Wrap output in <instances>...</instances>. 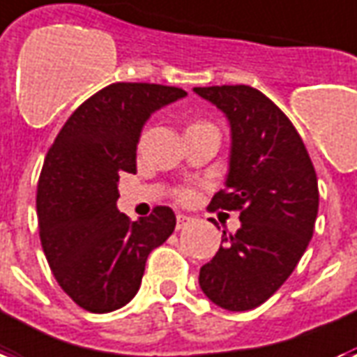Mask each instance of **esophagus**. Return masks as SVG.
Masks as SVG:
<instances>
[{
    "label": "esophagus",
    "instance_id": "esophagus-1",
    "mask_svg": "<svg viewBox=\"0 0 357 357\" xmlns=\"http://www.w3.org/2000/svg\"><path fill=\"white\" fill-rule=\"evenodd\" d=\"M189 222H190L189 217H185V215H178V222H176V228H178V230H181V228L187 227Z\"/></svg>",
    "mask_w": 357,
    "mask_h": 357
}]
</instances>
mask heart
I'll return each mask as SVG.
<instances>
[{
    "label": "heart",
    "mask_w": 357,
    "mask_h": 357,
    "mask_svg": "<svg viewBox=\"0 0 357 357\" xmlns=\"http://www.w3.org/2000/svg\"><path fill=\"white\" fill-rule=\"evenodd\" d=\"M181 197H183V198H189V192H183V195H181Z\"/></svg>",
    "instance_id": "1"
}]
</instances>
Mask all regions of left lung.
<instances>
[{"instance_id": "left-lung-1", "label": "left lung", "mask_w": 357, "mask_h": 357, "mask_svg": "<svg viewBox=\"0 0 357 357\" xmlns=\"http://www.w3.org/2000/svg\"><path fill=\"white\" fill-rule=\"evenodd\" d=\"M230 125L225 189L209 209H239L241 227L200 268V288L227 311L262 305L287 281L312 238L318 181L290 119L251 86L195 88Z\"/></svg>"}]
</instances>
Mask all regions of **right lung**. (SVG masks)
Masks as SVG:
<instances>
[{
  "label": "right lung",
  "mask_w": 357,
  "mask_h": 357,
  "mask_svg": "<svg viewBox=\"0 0 357 357\" xmlns=\"http://www.w3.org/2000/svg\"><path fill=\"white\" fill-rule=\"evenodd\" d=\"M187 97L160 84L118 82L76 108L48 149L37 187L43 251L76 305L112 312L135 298L146 260L176 228L167 206L130 222L118 209L119 174H136L151 114Z\"/></svg>",
  "instance_id": "right-lung-1"
}]
</instances>
